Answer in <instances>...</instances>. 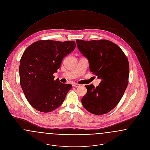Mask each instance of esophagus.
Returning <instances> with one entry per match:
<instances>
[{
    "label": "esophagus",
    "mask_w": 150,
    "mask_h": 150,
    "mask_svg": "<svg viewBox=\"0 0 150 150\" xmlns=\"http://www.w3.org/2000/svg\"><path fill=\"white\" fill-rule=\"evenodd\" d=\"M80 84H76V83H74V84H72V86H74V87H78V86H80Z\"/></svg>",
    "instance_id": "esophagus-1"
}]
</instances>
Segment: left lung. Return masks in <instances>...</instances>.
Returning <instances> with one entry per match:
<instances>
[{
    "mask_svg": "<svg viewBox=\"0 0 150 150\" xmlns=\"http://www.w3.org/2000/svg\"><path fill=\"white\" fill-rule=\"evenodd\" d=\"M76 42L79 50L88 59L90 71L101 79L96 87L86 86L87 92L81 103L93 114H107L119 103L128 84V59L121 48L110 40Z\"/></svg>",
    "mask_w": 150,
    "mask_h": 150,
    "instance_id": "left-lung-1",
    "label": "left lung"
}]
</instances>
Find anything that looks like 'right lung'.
<instances>
[{"label": "right lung", "instance_id": "obj_1", "mask_svg": "<svg viewBox=\"0 0 150 150\" xmlns=\"http://www.w3.org/2000/svg\"><path fill=\"white\" fill-rule=\"evenodd\" d=\"M75 47L74 41L41 40L23 52L19 68L20 85L26 98L36 110L50 112L64 101L72 85L54 80L53 74Z\"/></svg>", "mask_w": 150, "mask_h": 150}]
</instances>
